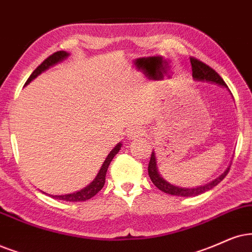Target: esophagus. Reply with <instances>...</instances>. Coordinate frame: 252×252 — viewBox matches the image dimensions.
<instances>
[{
    "instance_id": "34e87169",
    "label": "esophagus",
    "mask_w": 252,
    "mask_h": 252,
    "mask_svg": "<svg viewBox=\"0 0 252 252\" xmlns=\"http://www.w3.org/2000/svg\"><path fill=\"white\" fill-rule=\"evenodd\" d=\"M145 135H146L145 130L142 129V128H132L128 131V138L129 139H135V138H138V137H143Z\"/></svg>"
}]
</instances>
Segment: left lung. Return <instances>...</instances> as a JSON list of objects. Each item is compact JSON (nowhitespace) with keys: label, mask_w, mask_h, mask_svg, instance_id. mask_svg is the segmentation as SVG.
Segmentation results:
<instances>
[{"label":"left lung","mask_w":252,"mask_h":252,"mask_svg":"<svg viewBox=\"0 0 252 252\" xmlns=\"http://www.w3.org/2000/svg\"><path fill=\"white\" fill-rule=\"evenodd\" d=\"M190 63H192V71H193V78L196 79V80L201 81H212L215 82V84L224 86V87H228L223 81V79L221 78L218 74V72H215L212 67H209L208 65H206L205 63L200 62L199 59L194 58V57H190ZM230 167H228V170L224 172L223 174H221L218 179L213 180L212 183L205 185V186L195 187V189H183V187H177L173 186V185L168 184L167 181H165L163 178L159 176L158 170H157V164H156V156L154 152H152L151 158H150L149 161V177L151 179L152 183L155 184V186L161 190V192L171 194V195H177V196H195L199 195V194H202L207 192V190L212 189L213 187L216 186L219 183H221L222 180L224 179L225 176L228 174Z\"/></svg>","instance_id":"left-lung-1"}]
</instances>
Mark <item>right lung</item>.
I'll list each match as a JSON object with an SVG mask.
<instances>
[{"label": "right lung", "mask_w": 252, "mask_h": 252, "mask_svg": "<svg viewBox=\"0 0 252 252\" xmlns=\"http://www.w3.org/2000/svg\"><path fill=\"white\" fill-rule=\"evenodd\" d=\"M68 56V53H66L65 51H57V52L52 53V55L47 57V58L44 60L43 63H40L38 67L34 69V71L31 73V75L29 76V79L25 82V85H28L29 82H30L32 79L36 78L37 75H39L41 72L45 71L50 67V66L55 65L60 60L65 59L66 57ZM121 145L122 144H117L115 148L111 150V152L109 155H108V157L106 158V160H104V163L102 165V167H101L100 172L97 173L96 178H95L93 183L91 185H88L87 187H85L84 189L79 190V192H75V193H72V194H66V195H51L53 197V199H57V200H63V201H71V202H75V201H86V200L91 199V197H93L94 195H96V194L100 192L101 189H102L104 183H106V173H107V170H108V166H109L110 161L113 160L114 156H115L117 152L120 151L121 149Z\"/></svg>", "instance_id": "obj_1"}]
</instances>
